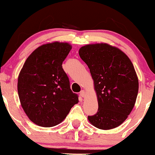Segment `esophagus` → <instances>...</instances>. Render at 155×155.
I'll list each match as a JSON object with an SVG mask.
<instances>
[{
	"instance_id": "34e87169",
	"label": "esophagus",
	"mask_w": 155,
	"mask_h": 155,
	"mask_svg": "<svg viewBox=\"0 0 155 155\" xmlns=\"http://www.w3.org/2000/svg\"><path fill=\"white\" fill-rule=\"evenodd\" d=\"M85 95H86V92H85L84 90H81V91L80 92V95H81L82 97H84Z\"/></svg>"
}]
</instances>
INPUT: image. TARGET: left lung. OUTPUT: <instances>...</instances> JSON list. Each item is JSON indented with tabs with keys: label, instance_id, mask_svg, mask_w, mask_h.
<instances>
[{
	"label": "left lung",
	"instance_id": "8db88e82",
	"mask_svg": "<svg viewBox=\"0 0 155 155\" xmlns=\"http://www.w3.org/2000/svg\"><path fill=\"white\" fill-rule=\"evenodd\" d=\"M79 54L90 68L98 101L97 113L88 116L89 121L99 129L118 127L133 110L138 95L133 63L123 51L107 44L84 46Z\"/></svg>",
	"mask_w": 155,
	"mask_h": 155
}]
</instances>
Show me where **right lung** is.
<instances>
[{
    "label": "right lung",
    "instance_id": "obj_1",
    "mask_svg": "<svg viewBox=\"0 0 155 155\" xmlns=\"http://www.w3.org/2000/svg\"><path fill=\"white\" fill-rule=\"evenodd\" d=\"M68 43L44 44L27 58L17 90L27 116L41 127H53L66 117L79 96L71 90L62 64L71 49Z\"/></svg>",
    "mask_w": 155,
    "mask_h": 155
}]
</instances>
